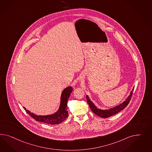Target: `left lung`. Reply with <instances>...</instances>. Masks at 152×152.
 Wrapping results in <instances>:
<instances>
[{"label": "left lung", "instance_id": "8db88e82", "mask_svg": "<svg viewBox=\"0 0 152 152\" xmlns=\"http://www.w3.org/2000/svg\"><path fill=\"white\" fill-rule=\"evenodd\" d=\"M133 90H134V88L132 90V91ZM132 94H133V92L132 91L131 92V94L129 95V96L128 97V99L125 101H124L122 104H119L118 106L114 107V108H111L110 110H101L98 109L97 107L94 106V104L89 99L87 96H86L87 102L88 103L89 106L90 107L91 111H92L95 115H98L100 117L106 118H108L110 117H111L113 115L117 114V113H118L119 112L122 111L124 108H125L126 107H127L128 103H129L131 99Z\"/></svg>", "mask_w": 152, "mask_h": 152}]
</instances>
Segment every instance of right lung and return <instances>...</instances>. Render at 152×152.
Listing matches in <instances>:
<instances>
[{
    "mask_svg": "<svg viewBox=\"0 0 152 152\" xmlns=\"http://www.w3.org/2000/svg\"><path fill=\"white\" fill-rule=\"evenodd\" d=\"M72 91L71 87H68L62 92L61 95V101L59 110L53 115H37L31 113L24 107L25 111L33 118L37 121L49 124H58L65 121L68 117V111L67 108V103L70 97V94Z\"/></svg>",
    "mask_w": 152,
    "mask_h": 152,
    "instance_id": "add662e5",
    "label": "right lung"
}]
</instances>
